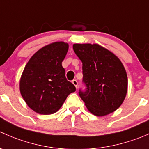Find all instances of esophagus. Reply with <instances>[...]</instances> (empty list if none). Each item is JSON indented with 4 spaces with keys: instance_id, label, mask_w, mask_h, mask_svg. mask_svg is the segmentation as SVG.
<instances>
[{
    "instance_id": "1",
    "label": "esophagus",
    "mask_w": 149,
    "mask_h": 149,
    "mask_svg": "<svg viewBox=\"0 0 149 149\" xmlns=\"http://www.w3.org/2000/svg\"><path fill=\"white\" fill-rule=\"evenodd\" d=\"M72 83H73V85L75 86H76V88H78V81H77V80H76V79H75V80H73L72 81Z\"/></svg>"
}]
</instances>
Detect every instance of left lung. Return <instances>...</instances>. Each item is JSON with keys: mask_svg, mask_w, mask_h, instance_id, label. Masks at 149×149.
Segmentation results:
<instances>
[{"mask_svg": "<svg viewBox=\"0 0 149 149\" xmlns=\"http://www.w3.org/2000/svg\"><path fill=\"white\" fill-rule=\"evenodd\" d=\"M73 48L83 65L86 88L79 94L87 109L96 116L113 112L127 94V73L121 61L99 45L74 44Z\"/></svg>", "mask_w": 149, "mask_h": 149, "instance_id": "obj_1", "label": "left lung"}]
</instances>
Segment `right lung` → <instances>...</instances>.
<instances>
[{
    "mask_svg": "<svg viewBox=\"0 0 149 149\" xmlns=\"http://www.w3.org/2000/svg\"><path fill=\"white\" fill-rule=\"evenodd\" d=\"M68 45L57 42L45 46L29 61L20 80V91L27 105L41 115L58 112L76 87L65 77L62 62Z\"/></svg>",
    "mask_w": 149,
    "mask_h": 149,
    "instance_id": "add662e5",
    "label": "right lung"
}]
</instances>
